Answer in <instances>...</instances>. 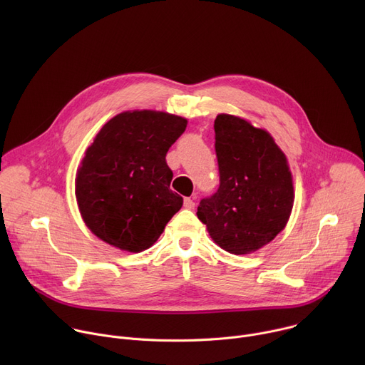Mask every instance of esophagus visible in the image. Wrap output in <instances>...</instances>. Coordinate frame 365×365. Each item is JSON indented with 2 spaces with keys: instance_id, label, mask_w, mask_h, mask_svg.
<instances>
[{
  "instance_id": "34e87169",
  "label": "esophagus",
  "mask_w": 365,
  "mask_h": 365,
  "mask_svg": "<svg viewBox=\"0 0 365 365\" xmlns=\"http://www.w3.org/2000/svg\"><path fill=\"white\" fill-rule=\"evenodd\" d=\"M183 206L186 207V210H193V207H195V202H193V199H190V197H185V200H183Z\"/></svg>"
}]
</instances>
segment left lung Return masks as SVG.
<instances>
[{
    "label": "left lung",
    "mask_w": 365,
    "mask_h": 365,
    "mask_svg": "<svg viewBox=\"0 0 365 365\" xmlns=\"http://www.w3.org/2000/svg\"><path fill=\"white\" fill-rule=\"evenodd\" d=\"M214 128L220 187L200 200L196 215L222 250L250 254L284 230L294 200L292 173L266 130L230 114H220Z\"/></svg>",
    "instance_id": "obj_1"
}]
</instances>
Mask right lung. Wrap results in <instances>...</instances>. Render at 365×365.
<instances>
[{
	"label": "right lung",
	"mask_w": 365,
	"mask_h": 365,
	"mask_svg": "<svg viewBox=\"0 0 365 365\" xmlns=\"http://www.w3.org/2000/svg\"><path fill=\"white\" fill-rule=\"evenodd\" d=\"M187 120L162 111H125L111 118L86 148L75 195L86 227L128 252L150 248L180 210L166 163Z\"/></svg>",
	"instance_id": "1"
}]
</instances>
